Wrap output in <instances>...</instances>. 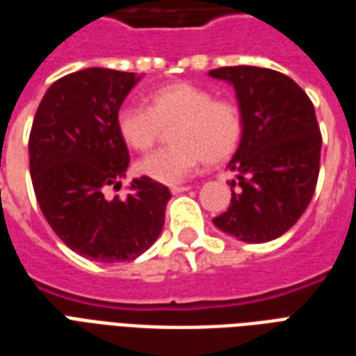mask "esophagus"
<instances>
[{
  "label": "esophagus",
  "mask_w": 356,
  "mask_h": 356,
  "mask_svg": "<svg viewBox=\"0 0 356 356\" xmlns=\"http://www.w3.org/2000/svg\"><path fill=\"white\" fill-rule=\"evenodd\" d=\"M191 186H186V185H175V186H170V191L173 194H179V193H185V191H188Z\"/></svg>",
  "instance_id": "1"
}]
</instances>
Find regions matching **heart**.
Instances as JSON below:
<instances>
[{"instance_id":"1","label":"heart","mask_w":356,"mask_h":356,"mask_svg":"<svg viewBox=\"0 0 356 356\" xmlns=\"http://www.w3.org/2000/svg\"><path fill=\"white\" fill-rule=\"evenodd\" d=\"M116 127L125 145L139 152L150 150L171 127V147L143 158L137 170L156 183L175 185L202 162L213 165L231 158L242 139L244 120L236 101L213 97L191 81H173L148 93L147 108L122 106Z\"/></svg>"}]
</instances>
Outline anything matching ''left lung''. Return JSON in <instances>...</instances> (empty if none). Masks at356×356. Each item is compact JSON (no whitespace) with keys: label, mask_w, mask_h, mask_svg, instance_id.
Instances as JSON below:
<instances>
[{"label":"left lung","mask_w":356,"mask_h":356,"mask_svg":"<svg viewBox=\"0 0 356 356\" xmlns=\"http://www.w3.org/2000/svg\"><path fill=\"white\" fill-rule=\"evenodd\" d=\"M209 76L236 89L244 129L229 162L231 206L217 229L244 242H268L290 231L313 198L322 135L314 106L286 74L257 66H225Z\"/></svg>","instance_id":"8db88e82"}]
</instances>
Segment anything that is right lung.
I'll return each instance as SVG.
<instances>
[{
	"label": "right lung",
	"instance_id": "obj_1",
	"mask_svg": "<svg viewBox=\"0 0 356 356\" xmlns=\"http://www.w3.org/2000/svg\"><path fill=\"white\" fill-rule=\"evenodd\" d=\"M135 74L86 68L57 80L43 95L30 131V175L43 217L66 246L101 263L131 261L154 244L165 221L170 188L133 179L120 188L129 152L116 127Z\"/></svg>",
	"mask_w": 356,
	"mask_h": 356
}]
</instances>
